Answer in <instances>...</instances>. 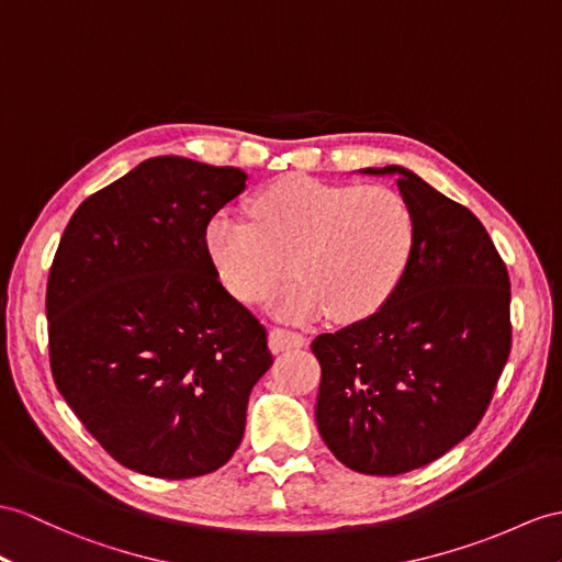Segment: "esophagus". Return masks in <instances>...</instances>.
Segmentation results:
<instances>
[{
  "label": "esophagus",
  "instance_id": "34e87169",
  "mask_svg": "<svg viewBox=\"0 0 562 562\" xmlns=\"http://www.w3.org/2000/svg\"><path fill=\"white\" fill-rule=\"evenodd\" d=\"M269 346L273 352H281V350H291V348H303L307 346V336L291 331V328H281V326H273L269 331Z\"/></svg>",
  "mask_w": 562,
  "mask_h": 562
}]
</instances>
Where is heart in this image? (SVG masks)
I'll list each match as a JSON object with an SVG mask.
<instances>
[{
    "label": "heart",
    "instance_id": "b5f03b06",
    "mask_svg": "<svg viewBox=\"0 0 562 562\" xmlns=\"http://www.w3.org/2000/svg\"><path fill=\"white\" fill-rule=\"evenodd\" d=\"M250 216H214L212 259L231 293L250 305L267 303L293 271L300 279L279 300L285 319L369 317L398 289L415 252V212L386 186L297 176L265 188Z\"/></svg>",
    "mask_w": 562,
    "mask_h": 562
}]
</instances>
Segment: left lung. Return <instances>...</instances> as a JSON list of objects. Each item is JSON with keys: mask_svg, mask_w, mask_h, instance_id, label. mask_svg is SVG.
Returning a JSON list of instances; mask_svg holds the SVG:
<instances>
[{"mask_svg": "<svg viewBox=\"0 0 562 562\" xmlns=\"http://www.w3.org/2000/svg\"><path fill=\"white\" fill-rule=\"evenodd\" d=\"M417 240L398 289L372 317L312 340L317 427L360 474L395 476L470 436L510 355V279L482 222L403 167Z\"/></svg>", "mask_w": 562, "mask_h": 562, "instance_id": "1", "label": "left lung"}]
</instances>
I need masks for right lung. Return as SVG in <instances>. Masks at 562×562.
Here are the masks:
<instances>
[{"instance_id": "obj_1", "label": "right lung", "mask_w": 562, "mask_h": 562, "mask_svg": "<svg viewBox=\"0 0 562 562\" xmlns=\"http://www.w3.org/2000/svg\"><path fill=\"white\" fill-rule=\"evenodd\" d=\"M245 171L153 157L74 212L47 279L54 384L123 468L190 479L222 468L273 358L231 295L207 226Z\"/></svg>"}]
</instances>
